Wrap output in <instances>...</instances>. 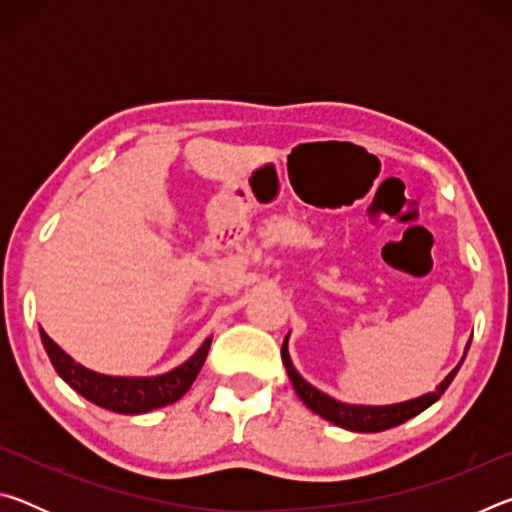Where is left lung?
Returning a JSON list of instances; mask_svg holds the SVG:
<instances>
[{
  "instance_id": "obj_1",
  "label": "left lung",
  "mask_w": 512,
  "mask_h": 512,
  "mask_svg": "<svg viewBox=\"0 0 512 512\" xmlns=\"http://www.w3.org/2000/svg\"><path fill=\"white\" fill-rule=\"evenodd\" d=\"M289 336L284 339L282 343V361H284V368L289 372V379L293 388H296V393L302 402H305L311 411L318 413L320 418L329 420L336 427H343L348 431H359V433H377V431H386V429H393L397 424H402L406 420L415 418V415L422 413L424 409H429L433 402L440 400V395L447 391V386L452 384V379L456 377L458 368L463 366V359L458 361V366L449 372V375L440 381L436 386V391H431L427 395H420L415 397V400L409 402H400V404H388V406H361V404H345L334 400V397L325 395L323 391H318L300 377V372L293 368L291 357H289ZM467 348H470V343H467Z\"/></svg>"
}]
</instances>
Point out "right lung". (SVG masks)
<instances>
[{
	"mask_svg": "<svg viewBox=\"0 0 512 512\" xmlns=\"http://www.w3.org/2000/svg\"><path fill=\"white\" fill-rule=\"evenodd\" d=\"M40 339L49 354L51 366L56 368L58 375L63 377L76 393L83 395L85 400H90L92 404L101 406V409L124 415L149 413L153 409H160V406L178 402L180 397L192 388L212 345V339H205V343L196 350L194 357H189L183 366L173 368L158 377H110L76 363L67 352L60 350L58 345L49 339L42 327Z\"/></svg>",
	"mask_w": 512,
	"mask_h": 512,
	"instance_id": "add662e5",
	"label": "right lung"
}]
</instances>
